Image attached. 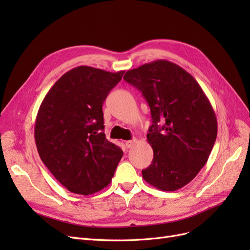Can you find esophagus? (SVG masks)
<instances>
[{"instance_id": "esophagus-1", "label": "esophagus", "mask_w": 250, "mask_h": 250, "mask_svg": "<svg viewBox=\"0 0 250 250\" xmlns=\"http://www.w3.org/2000/svg\"><path fill=\"white\" fill-rule=\"evenodd\" d=\"M135 143H137V140L133 139V140H130V141H126L125 142V145H126L127 148H131Z\"/></svg>"}]
</instances>
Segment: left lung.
I'll list each match as a JSON object with an SVG mask.
<instances>
[{
	"label": "left lung",
	"instance_id": "1",
	"mask_svg": "<svg viewBox=\"0 0 250 250\" xmlns=\"http://www.w3.org/2000/svg\"><path fill=\"white\" fill-rule=\"evenodd\" d=\"M124 80L142 92L152 118L147 140L153 161L143 178L158 190L176 191L195 178L214 147L211 104L192 75L165 59L127 71Z\"/></svg>",
	"mask_w": 250,
	"mask_h": 250
}]
</instances>
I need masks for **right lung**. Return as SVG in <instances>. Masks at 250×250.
<instances>
[{
  "label": "right lung",
  "instance_id": "obj_1",
  "mask_svg": "<svg viewBox=\"0 0 250 250\" xmlns=\"http://www.w3.org/2000/svg\"><path fill=\"white\" fill-rule=\"evenodd\" d=\"M124 71L80 65L43 98L34 137L41 160L70 192L92 195L107 187L123 151L105 137L102 105Z\"/></svg>",
  "mask_w": 250,
  "mask_h": 250
}]
</instances>
